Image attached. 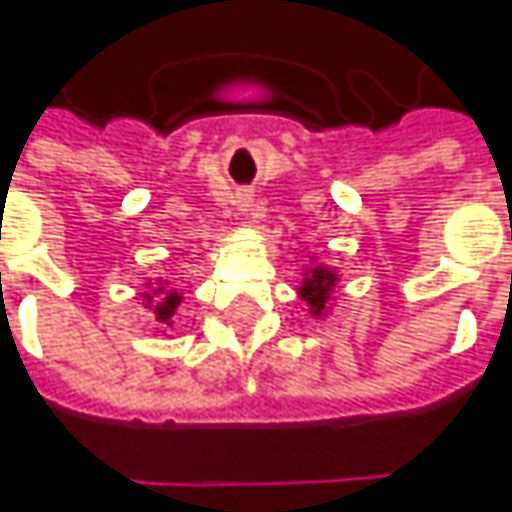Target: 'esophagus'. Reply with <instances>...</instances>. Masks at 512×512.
Wrapping results in <instances>:
<instances>
[{
    "label": "esophagus",
    "mask_w": 512,
    "mask_h": 512,
    "mask_svg": "<svg viewBox=\"0 0 512 512\" xmlns=\"http://www.w3.org/2000/svg\"><path fill=\"white\" fill-rule=\"evenodd\" d=\"M237 209H240V212H252V194H249V191L237 194Z\"/></svg>",
    "instance_id": "esophagus-1"
}]
</instances>
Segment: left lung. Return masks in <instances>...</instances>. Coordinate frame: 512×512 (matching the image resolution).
Returning <instances> with one entry per match:
<instances>
[{"label": "left lung", "mask_w": 512, "mask_h": 512, "mask_svg": "<svg viewBox=\"0 0 512 512\" xmlns=\"http://www.w3.org/2000/svg\"><path fill=\"white\" fill-rule=\"evenodd\" d=\"M335 283H338V275H335L332 269H326V266H312V269L306 272V278L300 283L298 292L300 298L309 303V312H312L315 318L326 315V309H329V295H332Z\"/></svg>", "instance_id": "8db88e82"}]
</instances>
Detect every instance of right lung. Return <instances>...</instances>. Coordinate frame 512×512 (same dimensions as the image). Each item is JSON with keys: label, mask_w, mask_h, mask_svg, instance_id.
Segmentation results:
<instances>
[{"label": "right lung", "mask_w": 512, "mask_h": 512, "mask_svg": "<svg viewBox=\"0 0 512 512\" xmlns=\"http://www.w3.org/2000/svg\"><path fill=\"white\" fill-rule=\"evenodd\" d=\"M148 286H151V283H148ZM154 294H163L164 300L160 304H154L153 295H143V298L148 300V306H154L157 321L171 326V318H174V312H177V306H180L183 295H180V292H174V289H166V283H163V280H157V289H154Z\"/></svg>", "instance_id": "obj_1"}]
</instances>
